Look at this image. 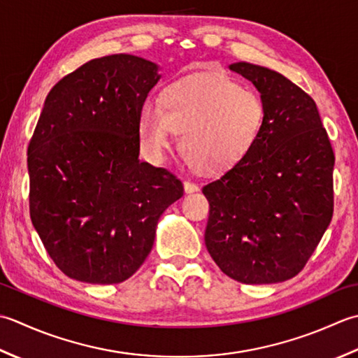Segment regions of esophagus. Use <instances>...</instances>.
Returning a JSON list of instances; mask_svg holds the SVG:
<instances>
[{"label":"esophagus","instance_id":"obj_1","mask_svg":"<svg viewBox=\"0 0 358 358\" xmlns=\"http://www.w3.org/2000/svg\"><path fill=\"white\" fill-rule=\"evenodd\" d=\"M198 189H199V187L193 184V182H189V180L184 182V192L185 193H194V192H198Z\"/></svg>","mask_w":358,"mask_h":358}]
</instances>
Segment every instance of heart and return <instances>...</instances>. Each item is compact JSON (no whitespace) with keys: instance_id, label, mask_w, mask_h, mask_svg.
Here are the masks:
<instances>
[{"instance_id":"obj_1","label":"heart","mask_w":358,"mask_h":358,"mask_svg":"<svg viewBox=\"0 0 358 358\" xmlns=\"http://www.w3.org/2000/svg\"><path fill=\"white\" fill-rule=\"evenodd\" d=\"M266 125V105L258 92L227 76L201 74L166 90L162 103L147 100L138 114V136L152 159L171 147L180 133V151L202 171H222L253 150Z\"/></svg>"}]
</instances>
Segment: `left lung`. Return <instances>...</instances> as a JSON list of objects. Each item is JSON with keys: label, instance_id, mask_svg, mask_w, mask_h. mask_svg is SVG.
<instances>
[{"label": "left lung", "instance_id": "left-lung-1", "mask_svg": "<svg viewBox=\"0 0 358 358\" xmlns=\"http://www.w3.org/2000/svg\"><path fill=\"white\" fill-rule=\"evenodd\" d=\"M266 105L253 150L202 188L210 203L206 245L221 271L244 284L294 278L334 213V151L315 101L280 72L238 62Z\"/></svg>", "mask_w": 358, "mask_h": 358}]
</instances>
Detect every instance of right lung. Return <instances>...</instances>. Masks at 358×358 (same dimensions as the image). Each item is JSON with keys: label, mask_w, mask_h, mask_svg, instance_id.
Wrapping results in <instances>:
<instances>
[{"label": "right lung", "mask_w": 358, "mask_h": 358, "mask_svg": "<svg viewBox=\"0 0 358 358\" xmlns=\"http://www.w3.org/2000/svg\"><path fill=\"white\" fill-rule=\"evenodd\" d=\"M159 71L137 55L94 58L45 100L27 150L29 207L72 280H128L152 249L159 217L184 194L170 171L138 159V114Z\"/></svg>", "instance_id": "1"}]
</instances>
